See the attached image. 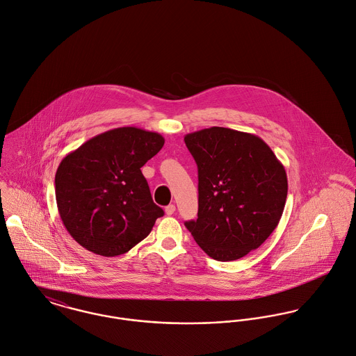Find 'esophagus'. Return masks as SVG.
Masks as SVG:
<instances>
[{
  "label": "esophagus",
  "mask_w": 356,
  "mask_h": 356,
  "mask_svg": "<svg viewBox=\"0 0 356 356\" xmlns=\"http://www.w3.org/2000/svg\"><path fill=\"white\" fill-rule=\"evenodd\" d=\"M175 211H176V206H175V204H168V206L165 207V213H166L168 216H172Z\"/></svg>",
  "instance_id": "1"
}]
</instances>
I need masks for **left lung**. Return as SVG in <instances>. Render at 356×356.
<instances>
[{"mask_svg": "<svg viewBox=\"0 0 356 356\" xmlns=\"http://www.w3.org/2000/svg\"><path fill=\"white\" fill-rule=\"evenodd\" d=\"M197 165V218L186 221L216 261H235L276 229L288 180L284 165L257 135L224 127L184 136Z\"/></svg>", "mask_w": 356, "mask_h": 356, "instance_id": "left-lung-1", "label": "left lung"}]
</instances>
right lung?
<instances>
[{"instance_id":"add662e5","label":"right lung","mask_w":356,"mask_h":356,"mask_svg":"<svg viewBox=\"0 0 356 356\" xmlns=\"http://www.w3.org/2000/svg\"><path fill=\"white\" fill-rule=\"evenodd\" d=\"M163 143L157 132L121 127L88 139L60 162L58 213L81 247L116 257L152 232L163 210L153 202L140 168Z\"/></svg>"}]
</instances>
